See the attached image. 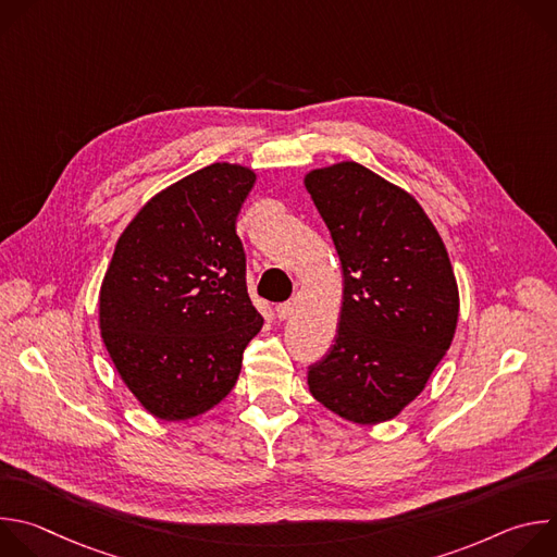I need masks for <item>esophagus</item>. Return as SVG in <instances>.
Wrapping results in <instances>:
<instances>
[{
	"mask_svg": "<svg viewBox=\"0 0 557 557\" xmlns=\"http://www.w3.org/2000/svg\"><path fill=\"white\" fill-rule=\"evenodd\" d=\"M275 312L280 320H288V317L295 312V304L293 301H284V304H277L275 306Z\"/></svg>",
	"mask_w": 557,
	"mask_h": 557,
	"instance_id": "esophagus-1",
	"label": "esophagus"
}]
</instances>
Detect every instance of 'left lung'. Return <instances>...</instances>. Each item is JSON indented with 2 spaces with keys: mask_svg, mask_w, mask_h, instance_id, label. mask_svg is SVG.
Returning a JSON list of instances; mask_svg holds the SVG:
<instances>
[{
  "mask_svg": "<svg viewBox=\"0 0 557 557\" xmlns=\"http://www.w3.org/2000/svg\"><path fill=\"white\" fill-rule=\"evenodd\" d=\"M304 185L344 271L337 337L308 370L310 394L346 421H389L451 346L458 286L447 249L414 196L355 161L312 170Z\"/></svg>",
  "mask_w": 557,
  "mask_h": 557,
  "instance_id": "left-lung-1",
  "label": "left lung"
}]
</instances>
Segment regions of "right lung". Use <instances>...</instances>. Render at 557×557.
I'll return each mask as SVG.
<instances>
[{
    "instance_id": "add662e5",
    "label": "right lung",
    "mask_w": 557,
    "mask_h": 557,
    "mask_svg": "<svg viewBox=\"0 0 557 557\" xmlns=\"http://www.w3.org/2000/svg\"><path fill=\"white\" fill-rule=\"evenodd\" d=\"M253 183L243 165L202 168L158 191L119 237L99 293L101 337L156 419L187 421L218 406L264 324L235 233Z\"/></svg>"
}]
</instances>
